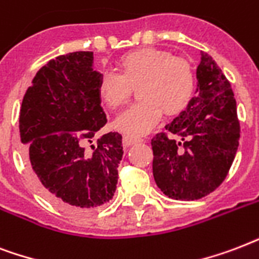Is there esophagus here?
I'll list each match as a JSON object with an SVG mask.
<instances>
[{
	"label": "esophagus",
	"mask_w": 259,
	"mask_h": 259,
	"mask_svg": "<svg viewBox=\"0 0 259 259\" xmlns=\"http://www.w3.org/2000/svg\"><path fill=\"white\" fill-rule=\"evenodd\" d=\"M139 142H142V139H140V138H131V136H124L123 138V144L125 146V147L131 146V144L139 143Z\"/></svg>",
	"instance_id": "34e87169"
}]
</instances>
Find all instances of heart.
<instances>
[{"mask_svg":"<svg viewBox=\"0 0 259 259\" xmlns=\"http://www.w3.org/2000/svg\"><path fill=\"white\" fill-rule=\"evenodd\" d=\"M120 74L105 71L100 78L98 93L112 109L123 107L138 88V98L116 119V128L125 135L140 136L166 115H177L188 107L194 92L193 67L185 58L157 48H142L124 55Z\"/></svg>","mask_w":259,"mask_h":259,"instance_id":"b5f03b06","label":"heart"}]
</instances>
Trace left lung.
I'll return each instance as SVG.
<instances>
[{"instance_id": "8db88e82", "label": "left lung", "mask_w": 259, "mask_h": 259, "mask_svg": "<svg viewBox=\"0 0 259 259\" xmlns=\"http://www.w3.org/2000/svg\"><path fill=\"white\" fill-rule=\"evenodd\" d=\"M196 77V96L185 111L166 125V132L151 139L158 188L184 201L198 200L219 188L234 162L240 136L231 85L206 53H201Z\"/></svg>"}]
</instances>
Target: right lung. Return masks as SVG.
<instances>
[{"instance_id":"right-lung-1","label":"right lung","mask_w":259,"mask_h":259,"mask_svg":"<svg viewBox=\"0 0 259 259\" xmlns=\"http://www.w3.org/2000/svg\"><path fill=\"white\" fill-rule=\"evenodd\" d=\"M100 78L93 53L61 55L36 73L21 104L20 138L36 182L48 201L70 213L107 204L119 180V132L86 148L107 124Z\"/></svg>"}]
</instances>
